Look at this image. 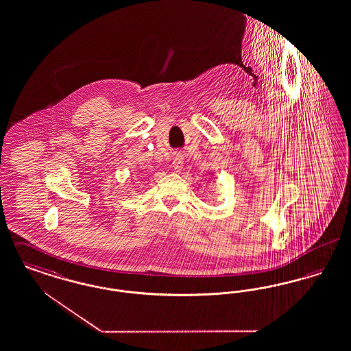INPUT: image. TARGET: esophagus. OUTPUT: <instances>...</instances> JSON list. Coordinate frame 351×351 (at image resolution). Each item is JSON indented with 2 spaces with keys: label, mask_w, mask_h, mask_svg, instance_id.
I'll return each mask as SVG.
<instances>
[{
  "label": "esophagus",
  "mask_w": 351,
  "mask_h": 351,
  "mask_svg": "<svg viewBox=\"0 0 351 351\" xmlns=\"http://www.w3.org/2000/svg\"><path fill=\"white\" fill-rule=\"evenodd\" d=\"M172 166H173V169L176 171V172H180L184 167V158L180 155V154H178L175 158H173V162H172Z\"/></svg>",
  "instance_id": "1"
}]
</instances>
